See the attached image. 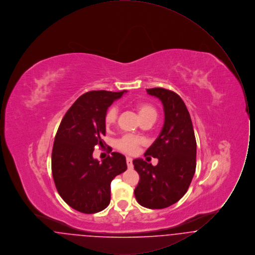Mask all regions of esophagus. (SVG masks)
<instances>
[{"label": "esophagus", "mask_w": 255, "mask_h": 255, "mask_svg": "<svg viewBox=\"0 0 255 255\" xmlns=\"http://www.w3.org/2000/svg\"><path fill=\"white\" fill-rule=\"evenodd\" d=\"M126 163H127L128 168H133V159L130 157H127L126 158Z\"/></svg>", "instance_id": "esophagus-1"}]
</instances>
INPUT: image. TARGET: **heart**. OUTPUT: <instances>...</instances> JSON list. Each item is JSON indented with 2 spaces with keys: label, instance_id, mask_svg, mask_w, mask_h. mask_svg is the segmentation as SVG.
<instances>
[{
  "label": "heart",
  "instance_id": "obj_1",
  "mask_svg": "<svg viewBox=\"0 0 255 255\" xmlns=\"http://www.w3.org/2000/svg\"><path fill=\"white\" fill-rule=\"evenodd\" d=\"M135 108H136L140 120H143L146 118L156 119V117H157V111L152 105H150L148 103H144V102L137 103ZM118 115H119V110L117 106L110 107L105 115L106 127H110L116 123L118 120ZM143 143H144V140L142 138L126 134V135L122 136V138L118 141V147L124 153L134 154L137 151L138 146L143 144Z\"/></svg>",
  "mask_w": 255,
  "mask_h": 255
}]
</instances>
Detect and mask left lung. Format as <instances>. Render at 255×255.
<instances>
[{"label": "left lung", "mask_w": 255, "mask_h": 255, "mask_svg": "<svg viewBox=\"0 0 255 255\" xmlns=\"http://www.w3.org/2000/svg\"><path fill=\"white\" fill-rule=\"evenodd\" d=\"M146 92L161 101L164 123L144 155L158 158V164L153 166L142 158L133 160L139 175L133 193L140 206L160 209L174 205L186 193L196 170L197 144L191 118L182 98L163 88Z\"/></svg>", "instance_id": "left-lung-1"}]
</instances>
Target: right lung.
I'll return each instance as SVG.
<instances>
[{
	"label": "right lung",
	"instance_id": "right-lung-1",
	"mask_svg": "<svg viewBox=\"0 0 255 255\" xmlns=\"http://www.w3.org/2000/svg\"><path fill=\"white\" fill-rule=\"evenodd\" d=\"M126 91H92L78 97L68 110L54 138L51 171L61 198L73 209L97 213L109 206L111 182L127 169L126 158L118 152L99 161L96 146H103L105 115Z\"/></svg>",
	"mask_w": 255,
	"mask_h": 255
}]
</instances>
